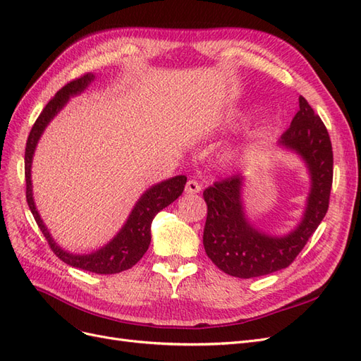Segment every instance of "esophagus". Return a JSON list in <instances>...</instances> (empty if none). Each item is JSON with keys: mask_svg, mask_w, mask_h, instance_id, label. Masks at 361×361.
<instances>
[{"mask_svg": "<svg viewBox=\"0 0 361 361\" xmlns=\"http://www.w3.org/2000/svg\"><path fill=\"white\" fill-rule=\"evenodd\" d=\"M202 191V185L195 180V179H190L185 185V192L187 194H197Z\"/></svg>", "mask_w": 361, "mask_h": 361, "instance_id": "esophagus-1", "label": "esophagus"}]
</instances>
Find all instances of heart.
<instances>
[{"mask_svg":"<svg viewBox=\"0 0 361 361\" xmlns=\"http://www.w3.org/2000/svg\"><path fill=\"white\" fill-rule=\"evenodd\" d=\"M228 117H231V116H228ZM228 120H231V118H228Z\"/></svg>","mask_w":361,"mask_h":361,"instance_id":"obj_1","label":"heart"}]
</instances>
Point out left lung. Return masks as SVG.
<instances>
[{
	"label": "left lung",
	"mask_w": 361,
	"mask_h": 361,
	"mask_svg": "<svg viewBox=\"0 0 361 361\" xmlns=\"http://www.w3.org/2000/svg\"><path fill=\"white\" fill-rule=\"evenodd\" d=\"M279 145L307 164L310 192L301 223L285 236L262 233L245 216L244 178L232 176L203 191L207 216L203 245L207 257L226 274L251 279L288 268L307 244L329 211L333 183V149L329 130L309 102L300 96V110Z\"/></svg>",
	"instance_id": "obj_1"
}]
</instances>
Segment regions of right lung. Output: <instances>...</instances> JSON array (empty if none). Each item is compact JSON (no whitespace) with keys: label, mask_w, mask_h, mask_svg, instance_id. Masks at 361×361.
Here are the masks:
<instances>
[{"label":"right lung","mask_w":361,"mask_h":361,"mask_svg":"<svg viewBox=\"0 0 361 361\" xmlns=\"http://www.w3.org/2000/svg\"><path fill=\"white\" fill-rule=\"evenodd\" d=\"M94 80L93 73H85L80 78H76L57 92V94L43 108V111L37 117L32 125L30 135L27 140L25 147V182H27V203L30 211L35 216V220L42 231L43 236L59 259L64 264L71 267L80 268L94 274H117V272L126 271L133 268L137 262L145 256V253L150 244V224L155 215L167 207L170 203L176 200L182 194L185 183H187V176H174L171 179L162 180L154 187H150L135 203L133 212L129 214L125 226L120 228V232L101 250L94 251L92 255H72L68 251L61 250L56 241L51 238L48 228L43 224L42 218L36 209L35 199H32V187H31V162L32 155L37 146V141L43 130L48 126L51 120L57 116L61 108L66 105L71 96L80 94L84 92L89 84Z\"/></svg>","instance_id":"add662e5"}]
</instances>
